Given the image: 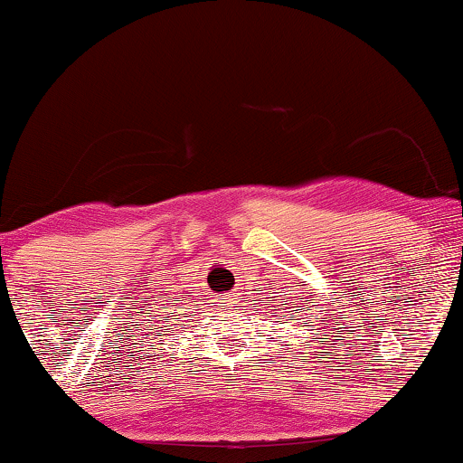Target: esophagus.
I'll return each mask as SVG.
<instances>
[{
  "label": "esophagus",
  "mask_w": 463,
  "mask_h": 463,
  "mask_svg": "<svg viewBox=\"0 0 463 463\" xmlns=\"http://www.w3.org/2000/svg\"><path fill=\"white\" fill-rule=\"evenodd\" d=\"M232 306H236V302H233L232 296H230V298H227V296L221 298V308L227 310V308H232Z\"/></svg>",
  "instance_id": "obj_1"
}]
</instances>
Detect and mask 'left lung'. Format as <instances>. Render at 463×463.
<instances>
[{"mask_svg":"<svg viewBox=\"0 0 463 463\" xmlns=\"http://www.w3.org/2000/svg\"><path fill=\"white\" fill-rule=\"evenodd\" d=\"M283 310H285V308H283ZM289 312H291V310H289ZM289 321H293V317H289Z\"/></svg>","mask_w":463,"mask_h":463,"instance_id":"1","label":"left lung"}]
</instances>
